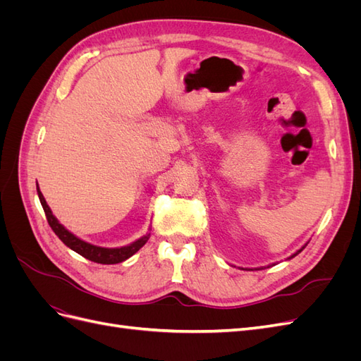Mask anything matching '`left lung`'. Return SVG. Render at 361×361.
<instances>
[{"instance_id": "8db88e82", "label": "left lung", "mask_w": 361, "mask_h": 361, "mask_svg": "<svg viewBox=\"0 0 361 361\" xmlns=\"http://www.w3.org/2000/svg\"><path fill=\"white\" fill-rule=\"evenodd\" d=\"M302 248H304V247H302ZM302 248H301V250H298V251H297V253H295V255H293V256H290V257H295V256H297L298 253H301V251H302ZM290 257H289V259H290Z\"/></svg>"}]
</instances>
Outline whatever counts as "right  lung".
Listing matches in <instances>:
<instances>
[{"label":"right lung","mask_w":361,"mask_h":361,"mask_svg":"<svg viewBox=\"0 0 361 361\" xmlns=\"http://www.w3.org/2000/svg\"><path fill=\"white\" fill-rule=\"evenodd\" d=\"M37 194H39V199H40V203L43 206V211H45V215H47V220H48V224L51 226V228L54 231V233H56L63 244H66L69 248H72L73 251H76V253L81 255L82 257L89 259L92 262H96V264H102V265H113V264H120V262L126 260L128 257H130L133 255H135L137 251L143 247L150 235H146L143 238H140L138 241L129 244L126 247H122V248H104V247H96V245H92L89 243H84L81 241L80 238H76L75 235H72L69 231H66L59 221L57 218L52 215L49 206L47 204V200L43 199V195L37 187Z\"/></svg>","instance_id":"obj_1"}]
</instances>
